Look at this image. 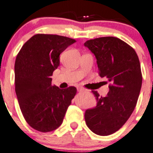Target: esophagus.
Returning <instances> with one entry per match:
<instances>
[{"label": "esophagus", "mask_w": 153, "mask_h": 153, "mask_svg": "<svg viewBox=\"0 0 153 153\" xmlns=\"http://www.w3.org/2000/svg\"><path fill=\"white\" fill-rule=\"evenodd\" d=\"M77 90H78V91H85V88H82V87H78Z\"/></svg>", "instance_id": "34e87169"}]
</instances>
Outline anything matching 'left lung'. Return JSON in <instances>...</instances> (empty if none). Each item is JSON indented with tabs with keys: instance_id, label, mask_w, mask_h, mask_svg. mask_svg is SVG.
Masks as SVG:
<instances>
[{
	"instance_id": "left-lung-1",
	"label": "left lung",
	"mask_w": 153,
	"mask_h": 153,
	"mask_svg": "<svg viewBox=\"0 0 153 153\" xmlns=\"http://www.w3.org/2000/svg\"><path fill=\"white\" fill-rule=\"evenodd\" d=\"M84 46L95 55L100 77L110 82L106 97L92 91L97 105L86 110L85 123L97 135H110L125 124L137 105L142 83L140 62L135 50L115 37L88 40Z\"/></svg>"
}]
</instances>
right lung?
<instances>
[{
    "instance_id": "obj_1",
    "label": "right lung",
    "mask_w": 153,
    "mask_h": 153,
    "mask_svg": "<svg viewBox=\"0 0 153 153\" xmlns=\"http://www.w3.org/2000/svg\"><path fill=\"white\" fill-rule=\"evenodd\" d=\"M76 42L68 37L36 34L20 49L14 65L15 91L25 120L41 132L55 130L62 123L75 87L60 89L51 85L53 70L59 65V55Z\"/></svg>"
}]
</instances>
